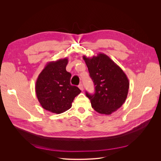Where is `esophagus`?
Returning a JSON list of instances; mask_svg holds the SVG:
<instances>
[{
  "label": "esophagus",
  "mask_w": 161,
  "mask_h": 161,
  "mask_svg": "<svg viewBox=\"0 0 161 161\" xmlns=\"http://www.w3.org/2000/svg\"><path fill=\"white\" fill-rule=\"evenodd\" d=\"M78 87H79V88H80V89L81 91H83V89H84V88H83V85L81 83L79 85Z\"/></svg>",
  "instance_id": "obj_1"
}]
</instances>
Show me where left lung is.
Masks as SVG:
<instances>
[{
  "mask_svg": "<svg viewBox=\"0 0 161 161\" xmlns=\"http://www.w3.org/2000/svg\"><path fill=\"white\" fill-rule=\"evenodd\" d=\"M83 58L95 85V94L92 95L86 92V96L95 111L111 114L126 100L129 80L122 69L104 53Z\"/></svg>",
  "mask_w": 161,
  "mask_h": 161,
  "instance_id": "1",
  "label": "left lung"
}]
</instances>
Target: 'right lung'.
<instances>
[{
    "mask_svg": "<svg viewBox=\"0 0 161 161\" xmlns=\"http://www.w3.org/2000/svg\"><path fill=\"white\" fill-rule=\"evenodd\" d=\"M68 59L49 62L41 72L36 83V93L41 106L46 110L60 114L72 106L78 87L71 85V74L66 71Z\"/></svg>",
    "mask_w": 161,
    "mask_h": 161,
    "instance_id": "obj_1",
    "label": "right lung"
}]
</instances>
